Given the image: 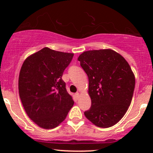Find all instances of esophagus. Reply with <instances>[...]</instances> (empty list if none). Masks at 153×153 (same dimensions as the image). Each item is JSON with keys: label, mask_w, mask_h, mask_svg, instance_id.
<instances>
[{"label": "esophagus", "mask_w": 153, "mask_h": 153, "mask_svg": "<svg viewBox=\"0 0 153 153\" xmlns=\"http://www.w3.org/2000/svg\"><path fill=\"white\" fill-rule=\"evenodd\" d=\"M75 96H76L77 98H79V96H80V93L77 92L76 94H75Z\"/></svg>", "instance_id": "obj_1"}]
</instances>
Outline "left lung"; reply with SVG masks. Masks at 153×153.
<instances>
[{"mask_svg":"<svg viewBox=\"0 0 153 153\" xmlns=\"http://www.w3.org/2000/svg\"><path fill=\"white\" fill-rule=\"evenodd\" d=\"M88 78L91 106L84 112L94 125L112 127L121 120L130 106L135 77L129 63L110 49L89 50L78 57Z\"/></svg>","mask_w":153,"mask_h":153,"instance_id":"8db88e82","label":"left lung"}]
</instances>
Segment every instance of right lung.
<instances>
[{"instance_id": "obj_1", "label": "right lung", "mask_w": 153, "mask_h": 153, "mask_svg": "<svg viewBox=\"0 0 153 153\" xmlns=\"http://www.w3.org/2000/svg\"><path fill=\"white\" fill-rule=\"evenodd\" d=\"M73 55L45 47L29 56L21 68L19 92L23 106L43 129L57 127L74 104L62 79Z\"/></svg>"}]
</instances>
